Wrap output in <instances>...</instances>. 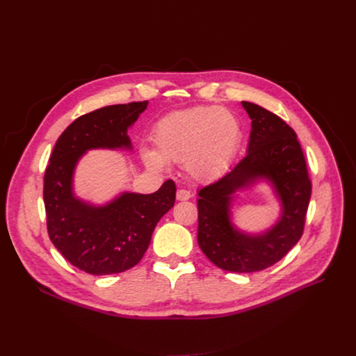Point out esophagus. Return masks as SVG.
<instances>
[{
  "mask_svg": "<svg viewBox=\"0 0 356 356\" xmlns=\"http://www.w3.org/2000/svg\"><path fill=\"white\" fill-rule=\"evenodd\" d=\"M191 198V191L190 190H185V188H179L177 191V200L178 201H185V200H190Z\"/></svg>",
  "mask_w": 356,
  "mask_h": 356,
  "instance_id": "34e87169",
  "label": "esophagus"
}]
</instances>
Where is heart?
<instances>
[{"instance_id": "obj_1", "label": "heart", "mask_w": 356, "mask_h": 356, "mask_svg": "<svg viewBox=\"0 0 356 356\" xmlns=\"http://www.w3.org/2000/svg\"><path fill=\"white\" fill-rule=\"evenodd\" d=\"M241 139V123L230 110L200 106L161 118L152 130L155 152L145 149L142 158L152 169H162L163 161L185 162L194 178L213 179L229 168Z\"/></svg>"}]
</instances>
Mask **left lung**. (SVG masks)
I'll list each match as a JSON object with an SVG mask.
<instances>
[{
    "instance_id": "obj_1",
    "label": "left lung",
    "mask_w": 356,
    "mask_h": 356,
    "mask_svg": "<svg viewBox=\"0 0 356 356\" xmlns=\"http://www.w3.org/2000/svg\"><path fill=\"white\" fill-rule=\"evenodd\" d=\"M252 120L248 154L216 182L198 191L197 241L204 255L230 273H257L282 259L300 241L312 197L306 159L296 131L277 114L242 101ZM259 179L271 182L282 217L269 231L248 235L229 220L236 191Z\"/></svg>"
}]
</instances>
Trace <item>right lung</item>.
I'll list each match as a JSON object with an SVG mask.
<instances>
[{
    "label": "right lung",
    "instance_id": "obj_1",
    "mask_svg": "<svg viewBox=\"0 0 356 356\" xmlns=\"http://www.w3.org/2000/svg\"><path fill=\"white\" fill-rule=\"evenodd\" d=\"M147 101L115 104L78 117L60 134L43 179L49 238L66 261L91 275L118 274L143 258L161 217L174 207L172 179L154 194L123 193L106 206L74 195L72 178L90 149H131L127 129Z\"/></svg>",
    "mask_w": 356,
    "mask_h": 356
}]
</instances>
